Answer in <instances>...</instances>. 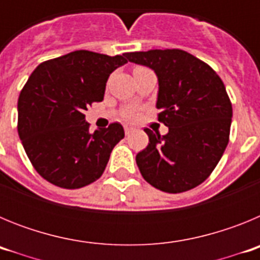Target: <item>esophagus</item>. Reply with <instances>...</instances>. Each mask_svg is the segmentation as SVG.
Wrapping results in <instances>:
<instances>
[{"mask_svg":"<svg viewBox=\"0 0 260 260\" xmlns=\"http://www.w3.org/2000/svg\"><path fill=\"white\" fill-rule=\"evenodd\" d=\"M123 128H125V134L128 135V134H132L133 132H134V127H132V126H123Z\"/></svg>","mask_w":260,"mask_h":260,"instance_id":"1","label":"esophagus"}]
</instances>
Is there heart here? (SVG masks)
<instances>
[{
  "label": "heart",
  "mask_w": 260,
  "mask_h": 260,
  "mask_svg": "<svg viewBox=\"0 0 260 260\" xmlns=\"http://www.w3.org/2000/svg\"><path fill=\"white\" fill-rule=\"evenodd\" d=\"M139 114L141 113H139L138 108H127V109L122 112V117L125 119H127V121H135V119H138Z\"/></svg>",
  "instance_id": "b5f03b06"
}]
</instances>
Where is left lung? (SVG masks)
I'll list each match as a JSON object with an SVG mask.
<instances>
[{
  "instance_id": "obj_1",
  "label": "left lung",
  "mask_w": 260,
  "mask_h": 260,
  "mask_svg": "<svg viewBox=\"0 0 260 260\" xmlns=\"http://www.w3.org/2000/svg\"><path fill=\"white\" fill-rule=\"evenodd\" d=\"M157 75V119L165 135L144 128L148 146L137 155L147 182L171 194L187 191L207 180L228 146L232 103L222 80L202 59L181 49L125 54Z\"/></svg>"
}]
</instances>
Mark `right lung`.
Returning <instances> with one entry per match:
<instances>
[{"mask_svg": "<svg viewBox=\"0 0 260 260\" xmlns=\"http://www.w3.org/2000/svg\"><path fill=\"white\" fill-rule=\"evenodd\" d=\"M127 59L75 50L43 62L18 99V134L29 161L44 180L80 189L99 180L123 137L121 123L89 133L84 110L104 99L109 75Z\"/></svg>", "mask_w": 260, "mask_h": 260, "instance_id": "1", "label": "right lung"}]
</instances>
